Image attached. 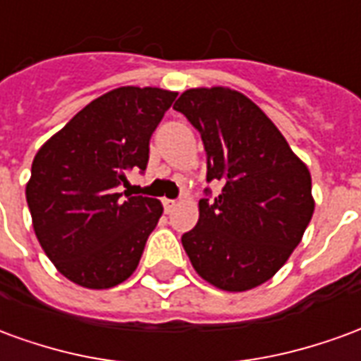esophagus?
I'll return each instance as SVG.
<instances>
[{
  "label": "esophagus",
  "mask_w": 361,
  "mask_h": 361,
  "mask_svg": "<svg viewBox=\"0 0 361 361\" xmlns=\"http://www.w3.org/2000/svg\"><path fill=\"white\" fill-rule=\"evenodd\" d=\"M176 207H178V201H172V199H164V211L166 212H172Z\"/></svg>",
  "instance_id": "1"
}]
</instances>
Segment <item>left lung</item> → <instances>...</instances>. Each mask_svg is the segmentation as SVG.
Returning <instances> with one entry per match:
<instances>
[{
	"label": "left lung",
	"mask_w": 361,
	"mask_h": 361,
	"mask_svg": "<svg viewBox=\"0 0 361 361\" xmlns=\"http://www.w3.org/2000/svg\"><path fill=\"white\" fill-rule=\"evenodd\" d=\"M199 129L207 180L222 193L199 201V222L181 235L195 272L224 292L271 280L302 242L315 199L311 173L257 104L228 87H199L173 104Z\"/></svg>",
	"instance_id": "left-lung-1"
}]
</instances>
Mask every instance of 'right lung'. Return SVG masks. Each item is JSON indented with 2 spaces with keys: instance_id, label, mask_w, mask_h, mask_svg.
Here are the masks:
<instances>
[{
  "instance_id": "obj_1",
  "label": "right lung",
  "mask_w": 361,
  "mask_h": 361,
  "mask_svg": "<svg viewBox=\"0 0 361 361\" xmlns=\"http://www.w3.org/2000/svg\"><path fill=\"white\" fill-rule=\"evenodd\" d=\"M178 92L119 87L87 104L32 160L27 203L44 253L67 280L90 290L135 272L164 207L121 199L131 168L145 170L149 142Z\"/></svg>"
}]
</instances>
